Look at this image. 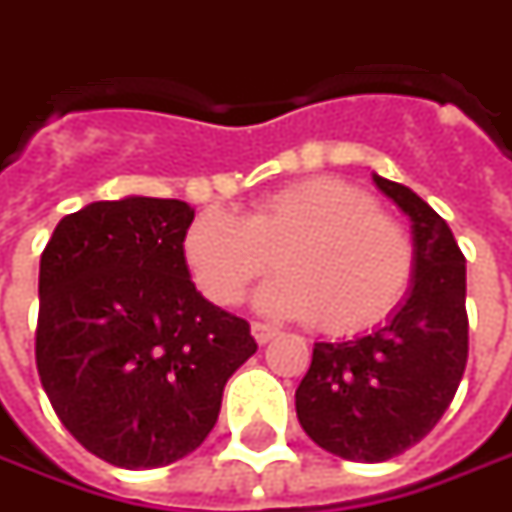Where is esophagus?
<instances>
[{
    "mask_svg": "<svg viewBox=\"0 0 512 512\" xmlns=\"http://www.w3.org/2000/svg\"><path fill=\"white\" fill-rule=\"evenodd\" d=\"M252 337H255L260 345H266L269 340H274V337H277V328L266 326V323H252Z\"/></svg>",
    "mask_w": 512,
    "mask_h": 512,
    "instance_id": "esophagus-1",
    "label": "esophagus"
}]
</instances>
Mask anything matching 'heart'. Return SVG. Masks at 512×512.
Instances as JSON below:
<instances>
[{
	"mask_svg": "<svg viewBox=\"0 0 512 512\" xmlns=\"http://www.w3.org/2000/svg\"><path fill=\"white\" fill-rule=\"evenodd\" d=\"M181 255L218 306L240 303L277 257L286 274L257 291V309L314 320L326 334L382 323L414 277V240L405 226L340 178L283 186L243 218L203 209L186 226Z\"/></svg>",
	"mask_w": 512,
	"mask_h": 512,
	"instance_id": "b5f03b06",
	"label": "heart"
}]
</instances>
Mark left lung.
<instances>
[{
    "mask_svg": "<svg viewBox=\"0 0 512 512\" xmlns=\"http://www.w3.org/2000/svg\"><path fill=\"white\" fill-rule=\"evenodd\" d=\"M411 221L414 277L405 300L365 337L314 343L294 405L303 431L348 462H385L448 411L467 362L465 255L414 189L374 172Z\"/></svg>",
    "mask_w": 512,
    "mask_h": 512,
    "instance_id": "obj_1",
    "label": "left lung"
}]
</instances>
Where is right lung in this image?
I'll list each match as a JSON object with an SVG mask.
<instances>
[{
	"mask_svg": "<svg viewBox=\"0 0 512 512\" xmlns=\"http://www.w3.org/2000/svg\"><path fill=\"white\" fill-rule=\"evenodd\" d=\"M175 198L96 201L59 221L39 263L36 368L67 431L115 467L201 448L223 385L257 351L249 323L189 280Z\"/></svg>",
	"mask_w": 512,
	"mask_h": 512,
	"instance_id": "obj_1",
	"label": "right lung"
}]
</instances>
